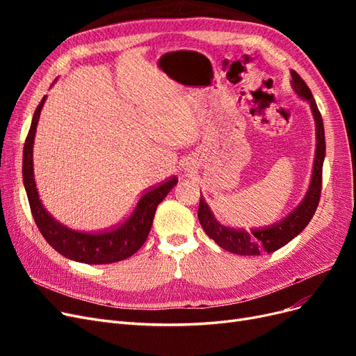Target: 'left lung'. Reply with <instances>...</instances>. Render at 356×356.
<instances>
[{"label":"left lung","mask_w":356,"mask_h":356,"mask_svg":"<svg viewBox=\"0 0 356 356\" xmlns=\"http://www.w3.org/2000/svg\"><path fill=\"white\" fill-rule=\"evenodd\" d=\"M291 77H293V81L291 83H293L294 90L301 96V98H305L310 102V108L312 113H314L316 123V156L309 191L303 202L300 203V207H297L296 211L291 212L286 218L273 225H267V227L263 229H254L251 232L230 229L225 227V225H221L213 218L208 203L204 202L203 197H200L197 217L202 229L211 239L215 241V243L229 252L239 255H260L261 252H275L279 248L285 246L289 241H293L296 236L306 227L318 208L322 190V165H324L325 157L324 123H322V117L318 110V105L305 80L301 79L296 71H291Z\"/></svg>","instance_id":"obj_1"}]
</instances>
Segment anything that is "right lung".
Wrapping results in <instances>:
<instances>
[{"label":"right lung","mask_w":356,"mask_h":356,"mask_svg":"<svg viewBox=\"0 0 356 356\" xmlns=\"http://www.w3.org/2000/svg\"><path fill=\"white\" fill-rule=\"evenodd\" d=\"M44 101L46 96L41 99L34 117H32L29 132L25 139L22 168L29 208L40 233L59 254L71 258L74 261L86 264H110L129 258L147 241V236L152 230L157 204L174 188L178 182L177 177H170L169 179L160 182L159 186L144 191L134 212L115 229L102 233H81L59 224L53 220V217H50L49 212L41 204L35 187L34 168H32L34 166L32 165V145H34L37 123Z\"/></svg>","instance_id":"right-lung-1"}]
</instances>
